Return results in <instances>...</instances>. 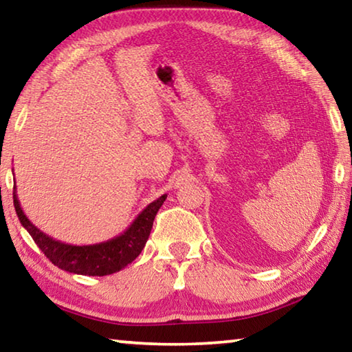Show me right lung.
Segmentation results:
<instances>
[{
    "instance_id": "add662e5",
    "label": "right lung",
    "mask_w": 352,
    "mask_h": 352,
    "mask_svg": "<svg viewBox=\"0 0 352 352\" xmlns=\"http://www.w3.org/2000/svg\"><path fill=\"white\" fill-rule=\"evenodd\" d=\"M14 186V206L21 225L28 230L34 242L45 253L52 264L65 272L87 276H105L122 270L130 262L138 258L151 234L153 219L168 195H162L148 204L136 217L132 225L116 237L93 245H71L57 239H52L38 230L23 212V208Z\"/></svg>"
}]
</instances>
